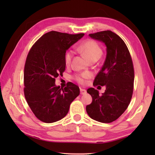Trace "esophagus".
Listing matches in <instances>:
<instances>
[{
  "instance_id": "34e87169",
  "label": "esophagus",
  "mask_w": 155,
  "mask_h": 155,
  "mask_svg": "<svg viewBox=\"0 0 155 155\" xmlns=\"http://www.w3.org/2000/svg\"><path fill=\"white\" fill-rule=\"evenodd\" d=\"M80 91H81V94H84L85 93H87L86 90H85V89H83V88H81Z\"/></svg>"
}]
</instances>
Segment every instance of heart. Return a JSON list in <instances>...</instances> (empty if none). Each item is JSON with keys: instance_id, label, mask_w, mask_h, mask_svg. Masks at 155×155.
<instances>
[{"instance_id": "heart-1", "label": "heart", "mask_w": 155, "mask_h": 155, "mask_svg": "<svg viewBox=\"0 0 155 155\" xmlns=\"http://www.w3.org/2000/svg\"><path fill=\"white\" fill-rule=\"evenodd\" d=\"M78 49L82 53L86 56L90 61H93L94 59L98 60L103 54V49H102L101 45L97 41L92 40V39H88V40L84 41L83 43H81L78 46ZM73 54L74 52L71 50L66 52L64 57L66 65L68 66L71 64ZM91 77V74L90 72H84L80 74L75 75L74 77V79L78 83L84 84L86 83V79H88Z\"/></svg>"}]
</instances>
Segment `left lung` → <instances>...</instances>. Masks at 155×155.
Returning a JSON list of instances; mask_svg holds the SVG:
<instances>
[{"mask_svg":"<svg viewBox=\"0 0 155 155\" xmlns=\"http://www.w3.org/2000/svg\"><path fill=\"white\" fill-rule=\"evenodd\" d=\"M89 36L107 46L104 63L93 82L94 87L105 86L106 90L99 95L97 89L88 88L87 93L93 101L86 110L93 119L110 123L121 116L132 98L134 78L132 58L123 39L111 31L97 32Z\"/></svg>","mask_w":155,"mask_h":155,"instance_id":"8db88e82","label":"left lung"}]
</instances>
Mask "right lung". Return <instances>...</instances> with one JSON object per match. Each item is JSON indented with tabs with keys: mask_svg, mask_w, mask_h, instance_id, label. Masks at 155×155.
Wrapping results in <instances>:
<instances>
[{
	"mask_svg": "<svg viewBox=\"0 0 155 155\" xmlns=\"http://www.w3.org/2000/svg\"><path fill=\"white\" fill-rule=\"evenodd\" d=\"M50 31L36 41L29 51L24 69V94L38 119L52 123L67 114L71 103L80 94L70 83L60 88L55 78L65 71L64 57L67 49L84 36Z\"/></svg>",
	"mask_w": 155,
	"mask_h": 155,
	"instance_id": "obj_1",
	"label": "right lung"
}]
</instances>
